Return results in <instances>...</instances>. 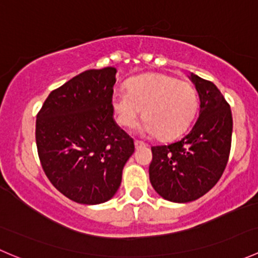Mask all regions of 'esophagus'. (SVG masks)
<instances>
[{
    "instance_id": "1",
    "label": "esophagus",
    "mask_w": 258,
    "mask_h": 258,
    "mask_svg": "<svg viewBox=\"0 0 258 258\" xmlns=\"http://www.w3.org/2000/svg\"><path fill=\"white\" fill-rule=\"evenodd\" d=\"M135 146H136V148H139V147H142V146H146V144L145 142H142V141H135Z\"/></svg>"
}]
</instances>
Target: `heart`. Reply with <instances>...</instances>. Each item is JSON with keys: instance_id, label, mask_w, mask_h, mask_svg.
Instances as JSON below:
<instances>
[{"instance_id": "obj_1", "label": "heart", "mask_w": 258, "mask_h": 258, "mask_svg": "<svg viewBox=\"0 0 258 258\" xmlns=\"http://www.w3.org/2000/svg\"><path fill=\"white\" fill-rule=\"evenodd\" d=\"M119 126L132 128L144 110V131L161 140L183 134L199 108V95L188 81L166 74H148L127 82V92H114L111 100Z\"/></svg>"}]
</instances>
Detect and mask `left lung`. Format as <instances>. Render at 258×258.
<instances>
[{"label": "left lung", "mask_w": 258, "mask_h": 258, "mask_svg": "<svg viewBox=\"0 0 258 258\" xmlns=\"http://www.w3.org/2000/svg\"><path fill=\"white\" fill-rule=\"evenodd\" d=\"M200 101V116L191 131L167 146H153L150 181L160 196L191 202L210 191L222 176L231 151L232 113L211 81L191 75Z\"/></svg>", "instance_id": "left-lung-1"}]
</instances>
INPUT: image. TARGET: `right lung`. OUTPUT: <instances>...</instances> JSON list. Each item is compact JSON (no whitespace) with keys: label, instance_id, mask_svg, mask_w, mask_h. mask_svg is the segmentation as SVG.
Listing matches in <instances>:
<instances>
[{"label":"right lung","instance_id":"obj_1","mask_svg":"<svg viewBox=\"0 0 258 258\" xmlns=\"http://www.w3.org/2000/svg\"><path fill=\"white\" fill-rule=\"evenodd\" d=\"M116 69L88 70L52 91L38 111L36 145L43 172L77 204L108 201L135 151L113 121Z\"/></svg>","mask_w":258,"mask_h":258}]
</instances>
